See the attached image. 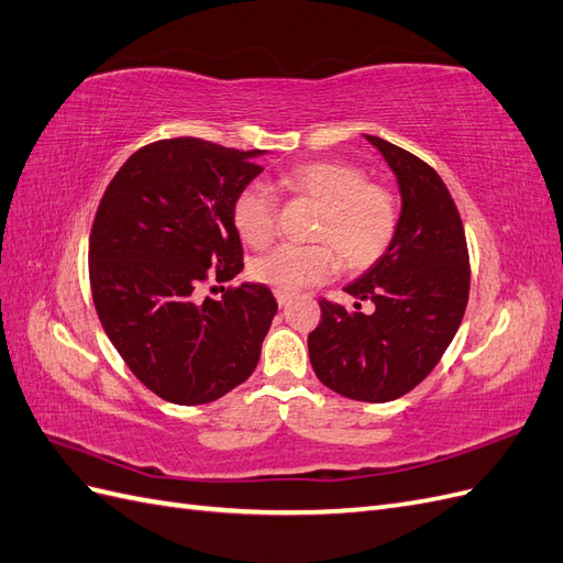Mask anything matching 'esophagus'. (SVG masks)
Masks as SVG:
<instances>
[{
    "label": "esophagus",
    "instance_id": "esophagus-1",
    "mask_svg": "<svg viewBox=\"0 0 563 563\" xmlns=\"http://www.w3.org/2000/svg\"><path fill=\"white\" fill-rule=\"evenodd\" d=\"M275 298H277V302H279V308H284V305L291 302V294H282V291H277V294H275Z\"/></svg>",
    "mask_w": 563,
    "mask_h": 563
}]
</instances>
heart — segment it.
Here are the masks:
<instances>
[{
  "label": "heart",
  "mask_w": 563,
  "mask_h": 563,
  "mask_svg": "<svg viewBox=\"0 0 563 563\" xmlns=\"http://www.w3.org/2000/svg\"><path fill=\"white\" fill-rule=\"evenodd\" d=\"M286 192L319 201L312 225L317 244H282L255 258V282L282 294L327 282L340 258L350 269H364L380 261L397 234V199L385 185L366 180L360 166L338 159H317L288 168L279 176ZM232 223L242 242L263 249L275 236L277 203L263 185H249L234 197Z\"/></svg>",
  "instance_id": "b5f03b06"
}]
</instances>
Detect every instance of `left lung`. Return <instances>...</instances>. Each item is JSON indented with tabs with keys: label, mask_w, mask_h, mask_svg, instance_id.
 Masks as SVG:
<instances>
[{
	"label": "left lung",
	"mask_w": 563,
	"mask_h": 563,
	"mask_svg": "<svg viewBox=\"0 0 563 563\" xmlns=\"http://www.w3.org/2000/svg\"><path fill=\"white\" fill-rule=\"evenodd\" d=\"M378 147L401 192L397 234L383 258L347 284L354 312L327 298L308 335L317 378L338 395L383 404L430 376L463 321L470 298V253L463 220L430 164L366 135ZM360 299L377 305L371 316Z\"/></svg>",
	"instance_id": "obj_1"
}]
</instances>
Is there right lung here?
<instances>
[{
    "label": "right lung",
    "mask_w": 563,
    "mask_h": 563,
    "mask_svg": "<svg viewBox=\"0 0 563 563\" xmlns=\"http://www.w3.org/2000/svg\"><path fill=\"white\" fill-rule=\"evenodd\" d=\"M261 155L201 139L150 143L98 203L89 240L96 312L133 376L164 401H216L261 360L277 314L269 288L242 284L218 300L197 296L209 269L216 282L244 269L232 203L263 172Z\"/></svg>",
    "instance_id": "obj_1"
}]
</instances>
